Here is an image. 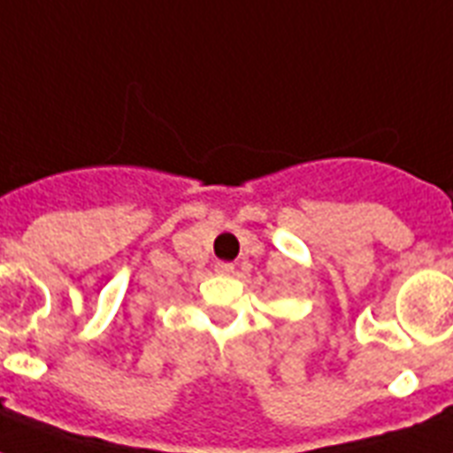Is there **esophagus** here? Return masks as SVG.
I'll list each match as a JSON object with an SVG mask.
<instances>
[{
    "label": "esophagus",
    "mask_w": 453,
    "mask_h": 453,
    "mask_svg": "<svg viewBox=\"0 0 453 453\" xmlns=\"http://www.w3.org/2000/svg\"><path fill=\"white\" fill-rule=\"evenodd\" d=\"M213 268H216V273H219V275H233L234 273L233 263H216Z\"/></svg>",
    "instance_id": "esophagus-1"
}]
</instances>
